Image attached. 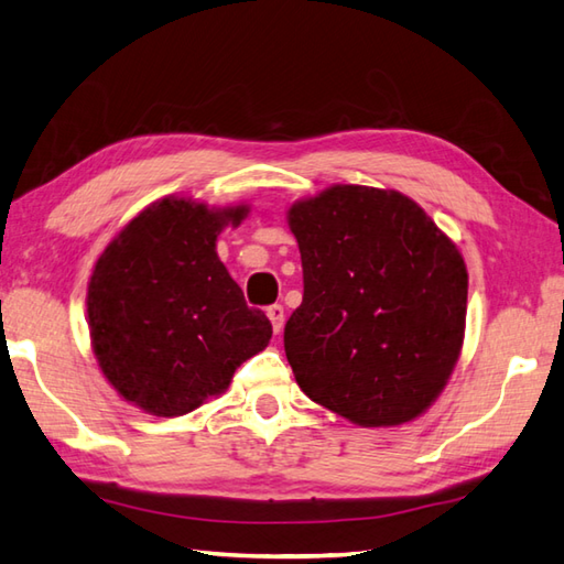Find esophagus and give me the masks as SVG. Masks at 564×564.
I'll return each instance as SVG.
<instances>
[{"label":"esophagus","mask_w":564,"mask_h":564,"mask_svg":"<svg viewBox=\"0 0 564 564\" xmlns=\"http://www.w3.org/2000/svg\"><path fill=\"white\" fill-rule=\"evenodd\" d=\"M267 315H269L271 325H273V333H281V327H283V305L281 303L269 305L267 307Z\"/></svg>","instance_id":"esophagus-1"}]
</instances>
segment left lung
<instances>
[{"mask_svg":"<svg viewBox=\"0 0 564 564\" xmlns=\"http://www.w3.org/2000/svg\"><path fill=\"white\" fill-rule=\"evenodd\" d=\"M303 303L283 347L307 399L347 421L401 425L437 399L459 357L467 269L395 191L335 185L295 203Z\"/></svg>","mask_w":564,"mask_h":564,"instance_id":"8db88e82","label":"left lung"}]
</instances>
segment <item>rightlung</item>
Listing matches in <instances>:
<instances>
[{
	"label": "right lung",
	"mask_w": 564,
	"mask_h": 564,
	"mask_svg": "<svg viewBox=\"0 0 564 564\" xmlns=\"http://www.w3.org/2000/svg\"><path fill=\"white\" fill-rule=\"evenodd\" d=\"M247 213L165 197L97 259L87 289L95 357L107 381L147 413L195 411L269 345V317L247 305L215 251L219 229Z\"/></svg>",
	"instance_id": "1"
}]
</instances>
